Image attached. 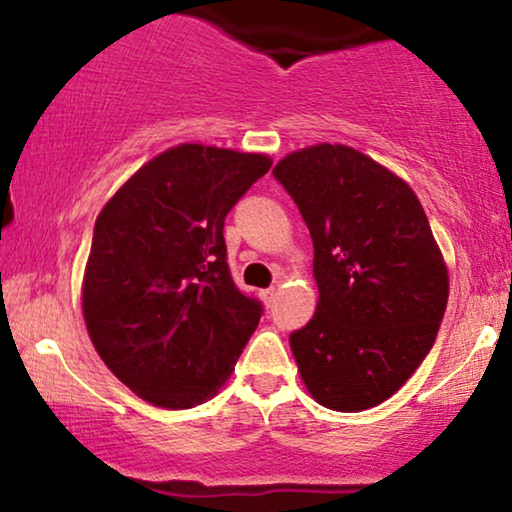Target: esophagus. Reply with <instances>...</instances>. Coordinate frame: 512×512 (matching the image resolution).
Segmentation results:
<instances>
[{
	"instance_id": "esophagus-1",
	"label": "esophagus",
	"mask_w": 512,
	"mask_h": 512,
	"mask_svg": "<svg viewBox=\"0 0 512 512\" xmlns=\"http://www.w3.org/2000/svg\"><path fill=\"white\" fill-rule=\"evenodd\" d=\"M258 296H261L263 303L270 307L272 303H275V298H277V289H275V286H272V289H263L261 293H258Z\"/></svg>"
}]
</instances>
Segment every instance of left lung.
I'll return each instance as SVG.
<instances>
[{
    "instance_id": "left-lung-1",
    "label": "left lung",
    "mask_w": 512,
    "mask_h": 512,
    "mask_svg": "<svg viewBox=\"0 0 512 512\" xmlns=\"http://www.w3.org/2000/svg\"><path fill=\"white\" fill-rule=\"evenodd\" d=\"M272 174L314 244L317 312L289 338L300 380L324 408H375L429 354L450 296L422 202L408 181L345 144L305 146Z\"/></svg>"
}]
</instances>
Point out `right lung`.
<instances>
[{"instance_id":"right-lung-1","label":"right lung","mask_w":512,"mask_h":512,"mask_svg":"<svg viewBox=\"0 0 512 512\" xmlns=\"http://www.w3.org/2000/svg\"><path fill=\"white\" fill-rule=\"evenodd\" d=\"M265 153L186 142L144 163L95 221L81 310L111 373L158 408L186 410L233 375L261 303L230 277L223 221Z\"/></svg>"}]
</instances>
